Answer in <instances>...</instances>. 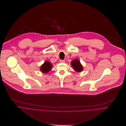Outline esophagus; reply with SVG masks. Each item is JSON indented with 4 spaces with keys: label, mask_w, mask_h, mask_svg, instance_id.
<instances>
[{
    "label": "esophagus",
    "mask_w": 126,
    "mask_h": 126,
    "mask_svg": "<svg viewBox=\"0 0 126 126\" xmlns=\"http://www.w3.org/2000/svg\"><path fill=\"white\" fill-rule=\"evenodd\" d=\"M60 63H65V61H64V60H61L60 61Z\"/></svg>",
    "instance_id": "1"
}]
</instances>
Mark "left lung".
Returning a JSON list of instances; mask_svg holds the SVG:
<instances>
[{
    "instance_id": "1",
    "label": "left lung",
    "mask_w": 126,
    "mask_h": 126,
    "mask_svg": "<svg viewBox=\"0 0 126 126\" xmlns=\"http://www.w3.org/2000/svg\"><path fill=\"white\" fill-rule=\"evenodd\" d=\"M71 65L74 70L77 72H80L83 69V66L79 59H75L73 60L71 62Z\"/></svg>"
}]
</instances>
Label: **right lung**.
<instances>
[{
    "label": "right lung",
    "instance_id": "right-lung-1",
    "mask_svg": "<svg viewBox=\"0 0 126 126\" xmlns=\"http://www.w3.org/2000/svg\"><path fill=\"white\" fill-rule=\"evenodd\" d=\"M52 67V64L48 61H46L41 66L40 70L45 73H47L51 70Z\"/></svg>",
    "mask_w": 126,
    "mask_h": 126
}]
</instances>
